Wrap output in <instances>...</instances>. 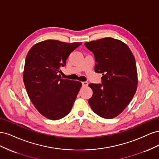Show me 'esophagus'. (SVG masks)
I'll return each mask as SVG.
<instances>
[{"mask_svg":"<svg viewBox=\"0 0 159 159\" xmlns=\"http://www.w3.org/2000/svg\"><path fill=\"white\" fill-rule=\"evenodd\" d=\"M88 85V83L86 82V81H83L82 82V86L83 87H87Z\"/></svg>","mask_w":159,"mask_h":159,"instance_id":"1","label":"esophagus"}]
</instances>
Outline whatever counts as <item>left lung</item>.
<instances>
[{
    "label": "left lung",
    "instance_id": "8db88e82",
    "mask_svg": "<svg viewBox=\"0 0 159 159\" xmlns=\"http://www.w3.org/2000/svg\"><path fill=\"white\" fill-rule=\"evenodd\" d=\"M84 45L95 55V71L103 74L102 84H89L93 95L88 103L99 116L114 118L127 107L136 92L135 59L126 44L113 38L85 42Z\"/></svg>",
    "mask_w": 159,
    "mask_h": 159
}]
</instances>
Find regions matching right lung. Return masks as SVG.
<instances>
[{"label":"right lung","instance_id":"right-lung-1","mask_svg":"<svg viewBox=\"0 0 159 159\" xmlns=\"http://www.w3.org/2000/svg\"><path fill=\"white\" fill-rule=\"evenodd\" d=\"M81 44L47 40L34 44L28 52L24 84L33 105L48 119L63 118L73 107L82 84L62 79L59 73L70 54Z\"/></svg>","mask_w":159,"mask_h":159}]
</instances>
